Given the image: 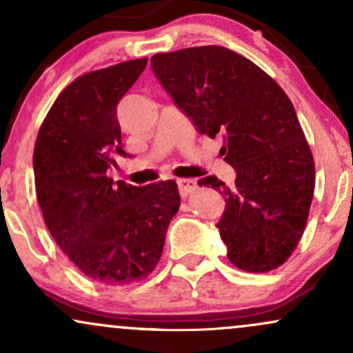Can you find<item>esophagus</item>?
I'll list each match as a JSON object with an SVG mask.
<instances>
[{"label": "esophagus", "mask_w": 353, "mask_h": 353, "mask_svg": "<svg viewBox=\"0 0 353 353\" xmlns=\"http://www.w3.org/2000/svg\"><path fill=\"white\" fill-rule=\"evenodd\" d=\"M177 185H179V192L182 197H188L189 194H192L197 189V182L194 179H179Z\"/></svg>", "instance_id": "esophagus-1"}]
</instances>
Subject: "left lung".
Instances as JSON below:
<instances>
[{
  "label": "left lung",
  "mask_w": 353,
  "mask_h": 353,
  "mask_svg": "<svg viewBox=\"0 0 353 353\" xmlns=\"http://www.w3.org/2000/svg\"><path fill=\"white\" fill-rule=\"evenodd\" d=\"M151 66L201 134L224 137L221 156L236 182L209 176L199 185L225 199L217 228L229 261L255 274L281 267L305 230L315 188L292 101L257 64L222 46L157 52Z\"/></svg>",
  "instance_id": "left-lung-1"
}]
</instances>
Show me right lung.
<instances>
[{
    "label": "right lung",
    "mask_w": 353,
    "mask_h": 353,
    "mask_svg": "<svg viewBox=\"0 0 353 353\" xmlns=\"http://www.w3.org/2000/svg\"><path fill=\"white\" fill-rule=\"evenodd\" d=\"M148 58L79 76L61 91L34 143V185L44 222L91 281L124 285L152 274L169 222L181 205L174 181L145 188L106 176L124 156L117 104Z\"/></svg>",
    "instance_id": "right-lung-1"
}]
</instances>
